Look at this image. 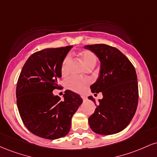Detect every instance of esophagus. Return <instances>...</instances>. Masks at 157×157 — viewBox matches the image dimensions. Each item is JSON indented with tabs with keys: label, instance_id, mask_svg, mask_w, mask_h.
<instances>
[{
	"label": "esophagus",
	"instance_id": "esophagus-1",
	"mask_svg": "<svg viewBox=\"0 0 157 157\" xmlns=\"http://www.w3.org/2000/svg\"><path fill=\"white\" fill-rule=\"evenodd\" d=\"M81 98H82V100H84V101H85V100H87V97H86V96H85V95H81Z\"/></svg>",
	"mask_w": 157,
	"mask_h": 157
}]
</instances>
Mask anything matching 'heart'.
Returning <instances> with one entry per match:
<instances>
[{
  "label": "heart",
  "instance_id": "b5f03b06",
  "mask_svg": "<svg viewBox=\"0 0 157 157\" xmlns=\"http://www.w3.org/2000/svg\"><path fill=\"white\" fill-rule=\"evenodd\" d=\"M80 57L82 63L85 65L86 67L89 66H94L97 63V57L94 54L91 52L85 50V51L81 52L80 53ZM70 56H67L64 59L63 62L61 66V72L63 75H65L67 72L68 66L70 62ZM89 83V79H82L79 78V77H72L69 79L68 81V86L70 89L72 91H76V92H81L85 89L86 86Z\"/></svg>",
  "mask_w": 157,
  "mask_h": 157
}]
</instances>
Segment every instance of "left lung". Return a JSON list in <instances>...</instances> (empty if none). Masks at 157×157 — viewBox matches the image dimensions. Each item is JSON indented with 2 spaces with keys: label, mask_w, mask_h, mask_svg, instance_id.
<instances>
[{
  "label": "left lung",
  "mask_w": 157,
  "mask_h": 157,
  "mask_svg": "<svg viewBox=\"0 0 157 157\" xmlns=\"http://www.w3.org/2000/svg\"><path fill=\"white\" fill-rule=\"evenodd\" d=\"M100 62L96 82L91 92L102 94L98 100L89 96L97 106L89 118L91 129L96 134L111 135L125 129L134 117L138 105L137 76L130 60L117 48L105 44L85 46Z\"/></svg>",
  "instance_id": "left-lung-1"
}]
</instances>
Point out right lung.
<instances>
[{"instance_id": "right-lung-1", "label": "right lung", "mask_w": 157, "mask_h": 157, "mask_svg": "<svg viewBox=\"0 0 157 157\" xmlns=\"http://www.w3.org/2000/svg\"><path fill=\"white\" fill-rule=\"evenodd\" d=\"M72 46L46 48L32 54L21 70L16 88L21 120L30 132L48 140L63 137L82 102L78 94L66 90L63 100L52 91L59 88L61 66Z\"/></svg>"}]
</instances>
